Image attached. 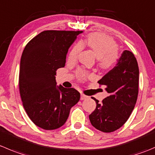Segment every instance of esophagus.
<instances>
[{
    "label": "esophagus",
    "mask_w": 155,
    "mask_h": 155,
    "mask_svg": "<svg viewBox=\"0 0 155 155\" xmlns=\"http://www.w3.org/2000/svg\"><path fill=\"white\" fill-rule=\"evenodd\" d=\"M88 98V96H86L85 94H81V97H80V99L81 100H85V99Z\"/></svg>",
    "instance_id": "obj_1"
}]
</instances>
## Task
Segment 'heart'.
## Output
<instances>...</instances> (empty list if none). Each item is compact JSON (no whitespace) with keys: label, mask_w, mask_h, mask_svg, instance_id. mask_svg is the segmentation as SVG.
Returning a JSON list of instances; mask_svg holds the SVG:
<instances>
[{"label":"heart","mask_w":155,"mask_h":155,"mask_svg":"<svg viewBox=\"0 0 155 155\" xmlns=\"http://www.w3.org/2000/svg\"><path fill=\"white\" fill-rule=\"evenodd\" d=\"M85 46L89 48L94 52L101 68H110L117 60V43L111 38L100 33H92L85 39L81 40L79 44L75 45L70 51L68 59L71 61H76L82 47ZM78 76L79 79H85L86 73L83 70H79L78 71Z\"/></svg>","instance_id":"heart-1"}]
</instances>
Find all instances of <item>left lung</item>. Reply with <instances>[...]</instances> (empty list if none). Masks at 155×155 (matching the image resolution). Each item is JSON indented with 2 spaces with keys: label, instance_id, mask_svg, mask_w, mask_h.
<instances>
[{
  "label": "left lung",
  "instance_id": "left-lung-1",
  "mask_svg": "<svg viewBox=\"0 0 155 155\" xmlns=\"http://www.w3.org/2000/svg\"><path fill=\"white\" fill-rule=\"evenodd\" d=\"M139 70L137 61L130 51H124L115 67L98 83L105 87L109 95L89 115L91 125L104 133L120 128L133 112L139 94Z\"/></svg>",
  "mask_w": 155,
  "mask_h": 155
}]
</instances>
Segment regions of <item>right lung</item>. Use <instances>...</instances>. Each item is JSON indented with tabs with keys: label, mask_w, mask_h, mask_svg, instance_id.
Masks as SVG:
<instances>
[{
	"label": "right lung",
	"mask_w": 155,
	"mask_h": 155,
	"mask_svg": "<svg viewBox=\"0 0 155 155\" xmlns=\"http://www.w3.org/2000/svg\"><path fill=\"white\" fill-rule=\"evenodd\" d=\"M82 31L47 30L25 45L19 68V86L25 112L41 129L53 130L67 121L80 93L57 86L56 71L64 67L69 48Z\"/></svg>",
	"instance_id": "1"
}]
</instances>
